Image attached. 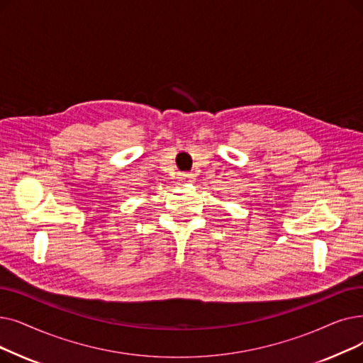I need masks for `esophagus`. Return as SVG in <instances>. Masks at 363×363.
<instances>
[{"mask_svg": "<svg viewBox=\"0 0 363 363\" xmlns=\"http://www.w3.org/2000/svg\"><path fill=\"white\" fill-rule=\"evenodd\" d=\"M194 179H196V177L190 172H182L178 175V181L181 184H191V182H194Z\"/></svg>", "mask_w": 363, "mask_h": 363, "instance_id": "esophagus-1", "label": "esophagus"}]
</instances>
